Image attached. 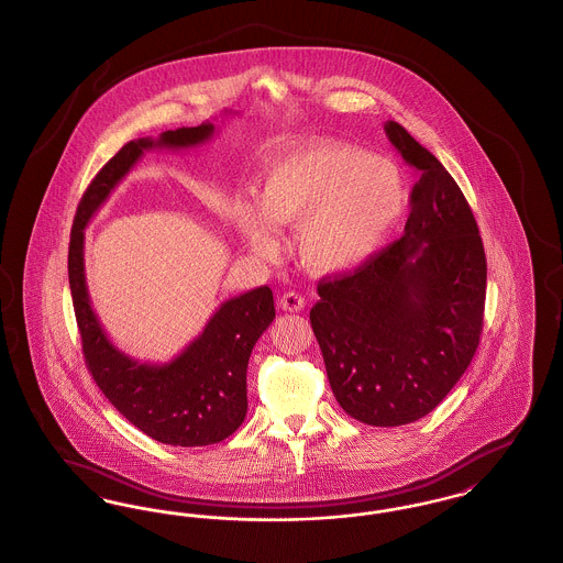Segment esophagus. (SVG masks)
Listing matches in <instances>:
<instances>
[{
  "instance_id": "1",
  "label": "esophagus",
  "mask_w": 563,
  "mask_h": 563,
  "mask_svg": "<svg viewBox=\"0 0 563 563\" xmlns=\"http://www.w3.org/2000/svg\"><path fill=\"white\" fill-rule=\"evenodd\" d=\"M280 308L283 310H287V312H299V310H303V297L299 294H295V291H287V294L280 297Z\"/></svg>"
}]
</instances>
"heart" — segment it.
<instances>
[{
    "label": "heart",
    "mask_w": 563,
    "mask_h": 563,
    "mask_svg": "<svg viewBox=\"0 0 563 563\" xmlns=\"http://www.w3.org/2000/svg\"><path fill=\"white\" fill-rule=\"evenodd\" d=\"M407 207V179L388 158L338 141H308L269 162L257 207L236 200L232 221L264 260L278 257L274 230L297 225V253L314 274L365 266Z\"/></svg>",
    "instance_id": "heart-1"
}]
</instances>
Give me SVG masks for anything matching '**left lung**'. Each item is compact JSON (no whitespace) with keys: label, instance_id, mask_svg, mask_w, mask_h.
Here are the masks:
<instances>
[{"label":"left lung","instance_id":"left-lung-1","mask_svg":"<svg viewBox=\"0 0 563 563\" xmlns=\"http://www.w3.org/2000/svg\"><path fill=\"white\" fill-rule=\"evenodd\" d=\"M384 131L420 170L405 232L365 266L322 278L310 322L342 409L369 427H402L430 413L471 365L487 264L454 177L399 122Z\"/></svg>","mask_w":563,"mask_h":563}]
</instances>
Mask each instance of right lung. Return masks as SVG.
Wrapping results in <instances>:
<instances>
[{"label": "right lung", "mask_w": 563, "mask_h": 563, "mask_svg": "<svg viewBox=\"0 0 563 563\" xmlns=\"http://www.w3.org/2000/svg\"><path fill=\"white\" fill-rule=\"evenodd\" d=\"M213 134V124L205 122L126 143L84 191L69 241V287L88 372L131 424L179 448L219 443L244 422L249 356L276 314L272 289L264 285L223 301L205 331L173 361L141 363L109 342L90 306L84 230L147 150H188Z\"/></svg>", "instance_id": "add662e5"}]
</instances>
